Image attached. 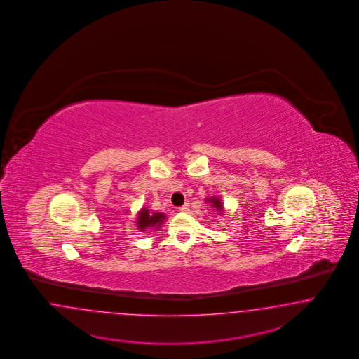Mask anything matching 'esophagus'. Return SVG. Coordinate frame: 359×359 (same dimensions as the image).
Wrapping results in <instances>:
<instances>
[{
  "mask_svg": "<svg viewBox=\"0 0 359 359\" xmlns=\"http://www.w3.org/2000/svg\"><path fill=\"white\" fill-rule=\"evenodd\" d=\"M188 209H189V203H185L183 207L179 208V210H180V212H188Z\"/></svg>",
  "mask_w": 359,
  "mask_h": 359,
  "instance_id": "obj_1",
  "label": "esophagus"
}]
</instances>
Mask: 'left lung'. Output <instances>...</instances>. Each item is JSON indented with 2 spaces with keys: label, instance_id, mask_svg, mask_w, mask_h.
<instances>
[{
  "label": "left lung",
  "instance_id": "1",
  "mask_svg": "<svg viewBox=\"0 0 359 359\" xmlns=\"http://www.w3.org/2000/svg\"><path fill=\"white\" fill-rule=\"evenodd\" d=\"M207 203L212 204V207L216 208L219 213L224 210V205H222V203H221V200H219L218 197H210V198H207Z\"/></svg>",
  "mask_w": 359,
  "mask_h": 359
}]
</instances>
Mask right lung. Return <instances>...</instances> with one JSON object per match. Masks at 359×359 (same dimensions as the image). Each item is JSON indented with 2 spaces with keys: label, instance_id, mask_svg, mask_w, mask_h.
Listing matches in <instances>:
<instances>
[{
  "label": "right lung",
  "instance_id": "right-lung-1",
  "mask_svg": "<svg viewBox=\"0 0 359 359\" xmlns=\"http://www.w3.org/2000/svg\"><path fill=\"white\" fill-rule=\"evenodd\" d=\"M164 219H165L164 213H151L149 209L142 208L137 217V226L142 231H144L146 229L158 230L162 226Z\"/></svg>",
  "mask_w": 359,
  "mask_h": 359
}]
</instances>
